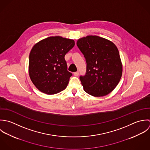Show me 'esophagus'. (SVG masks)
<instances>
[{
	"instance_id": "1",
	"label": "esophagus",
	"mask_w": 150,
	"mask_h": 150,
	"mask_svg": "<svg viewBox=\"0 0 150 150\" xmlns=\"http://www.w3.org/2000/svg\"><path fill=\"white\" fill-rule=\"evenodd\" d=\"M74 75L75 76H78V75H79V71H77V72H74Z\"/></svg>"
}]
</instances>
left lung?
Returning <instances> with one entry per match:
<instances>
[{
    "label": "left lung",
    "instance_id": "obj_1",
    "mask_svg": "<svg viewBox=\"0 0 150 150\" xmlns=\"http://www.w3.org/2000/svg\"><path fill=\"white\" fill-rule=\"evenodd\" d=\"M86 62V72L79 78L84 90L95 97L106 96L118 85L122 74L120 53L114 43L98 36L77 41Z\"/></svg>",
    "mask_w": 150,
    "mask_h": 150
}]
</instances>
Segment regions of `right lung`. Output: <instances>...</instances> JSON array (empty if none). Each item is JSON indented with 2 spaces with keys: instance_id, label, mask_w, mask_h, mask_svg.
Returning a JSON list of instances; mask_svg holds the SVG:
<instances>
[{
  "instance_id": "1",
  "label": "right lung",
  "mask_w": 150,
  "mask_h": 150,
  "mask_svg": "<svg viewBox=\"0 0 150 150\" xmlns=\"http://www.w3.org/2000/svg\"><path fill=\"white\" fill-rule=\"evenodd\" d=\"M74 45V40L51 36L33 46L29 57V74L38 90L54 94L67 88L72 74L67 70L64 57Z\"/></svg>"
}]
</instances>
